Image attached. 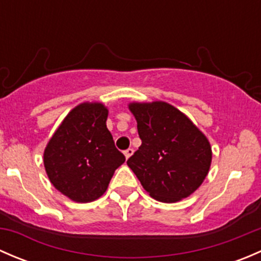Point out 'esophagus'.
Instances as JSON below:
<instances>
[{"instance_id":"obj_1","label":"esophagus","mask_w":261,"mask_h":261,"mask_svg":"<svg viewBox=\"0 0 261 261\" xmlns=\"http://www.w3.org/2000/svg\"><path fill=\"white\" fill-rule=\"evenodd\" d=\"M123 154H125V158H126V159H128V158H130L131 155L134 154V149H131V147H130V149L125 150V151H123Z\"/></svg>"}]
</instances>
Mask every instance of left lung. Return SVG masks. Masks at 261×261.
Listing matches in <instances>:
<instances>
[{"instance_id":"left-lung-1","label":"left lung","mask_w":261,"mask_h":261,"mask_svg":"<svg viewBox=\"0 0 261 261\" xmlns=\"http://www.w3.org/2000/svg\"><path fill=\"white\" fill-rule=\"evenodd\" d=\"M141 139L127 160L144 189L156 201L174 203L191 196L208 174L212 149L204 134L172 105L133 102Z\"/></svg>"}]
</instances>
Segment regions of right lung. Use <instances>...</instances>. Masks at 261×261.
Instances as JSON below:
<instances>
[{
  "mask_svg": "<svg viewBox=\"0 0 261 261\" xmlns=\"http://www.w3.org/2000/svg\"><path fill=\"white\" fill-rule=\"evenodd\" d=\"M107 116L103 103L78 105L65 116L44 150L50 181L74 202L99 198L115 170L125 162L106 126Z\"/></svg>",
  "mask_w": 261,
  "mask_h": 261,
  "instance_id": "1",
  "label": "right lung"
}]
</instances>
